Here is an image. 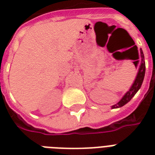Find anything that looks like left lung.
<instances>
[{
    "label": "left lung",
    "mask_w": 155,
    "mask_h": 155,
    "mask_svg": "<svg viewBox=\"0 0 155 155\" xmlns=\"http://www.w3.org/2000/svg\"><path fill=\"white\" fill-rule=\"evenodd\" d=\"M140 54H141V65L139 67L138 72H137V75L136 76L134 82L132 84L130 90L122 97V99L120 100L117 104L112 106V108H120L123 105H125V104H127L130 100L132 99L133 97H134V95L137 93V92L140 89V87L142 86L143 80H144L145 72H146V63H145L144 60V54H143L142 49H140Z\"/></svg>",
    "instance_id": "1"
}]
</instances>
